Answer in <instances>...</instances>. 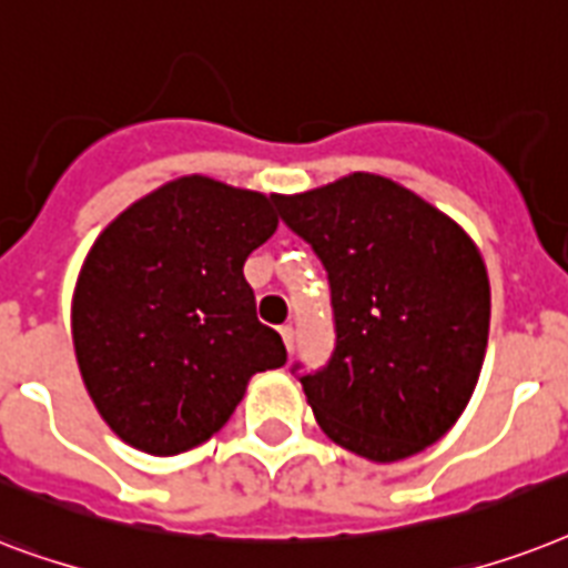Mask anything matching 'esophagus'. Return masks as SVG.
I'll list each match as a JSON object with an SVG mask.
<instances>
[{
    "label": "esophagus",
    "mask_w": 568,
    "mask_h": 568,
    "mask_svg": "<svg viewBox=\"0 0 568 568\" xmlns=\"http://www.w3.org/2000/svg\"><path fill=\"white\" fill-rule=\"evenodd\" d=\"M281 339H284L287 352H293V346H296V331H293V325H281Z\"/></svg>",
    "instance_id": "34e87169"
}]
</instances>
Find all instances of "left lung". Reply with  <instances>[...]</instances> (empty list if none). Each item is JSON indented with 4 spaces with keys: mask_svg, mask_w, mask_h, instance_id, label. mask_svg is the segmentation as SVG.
<instances>
[{
    "mask_svg": "<svg viewBox=\"0 0 568 568\" xmlns=\"http://www.w3.org/2000/svg\"><path fill=\"white\" fill-rule=\"evenodd\" d=\"M328 272L337 346L302 375L337 446L396 464L460 419L489 337V278L452 216L375 172L275 196ZM298 369V366H296Z\"/></svg>",
    "mask_w": 568,
    "mask_h": 568,
    "instance_id": "8db88e82",
    "label": "left lung"
}]
</instances>
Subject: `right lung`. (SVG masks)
Masks as SVG:
<instances>
[{"label":"right lung","mask_w":568,"mask_h":568,"mask_svg":"<svg viewBox=\"0 0 568 568\" xmlns=\"http://www.w3.org/2000/svg\"><path fill=\"white\" fill-rule=\"evenodd\" d=\"M272 202L184 175L125 207L90 246L72 293V346L122 443L155 457L202 446L255 372L287 363L243 275L278 229Z\"/></svg>","instance_id":"right-lung-1"}]
</instances>
